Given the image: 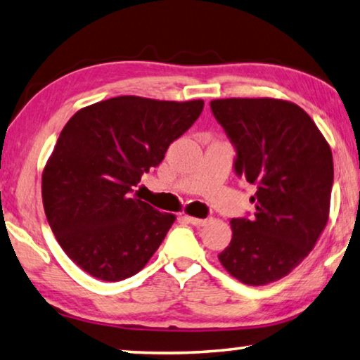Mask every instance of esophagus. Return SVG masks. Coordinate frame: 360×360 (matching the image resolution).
<instances>
[{"label":"esophagus","mask_w":360,"mask_h":360,"mask_svg":"<svg viewBox=\"0 0 360 360\" xmlns=\"http://www.w3.org/2000/svg\"><path fill=\"white\" fill-rule=\"evenodd\" d=\"M187 223L194 224V226H205L208 223V219H203V218H195V217H186Z\"/></svg>","instance_id":"1"}]
</instances>
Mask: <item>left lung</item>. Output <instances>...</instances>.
I'll list each match as a JSON object with an SVG mask.
<instances>
[{
  "mask_svg": "<svg viewBox=\"0 0 360 360\" xmlns=\"http://www.w3.org/2000/svg\"><path fill=\"white\" fill-rule=\"evenodd\" d=\"M210 106L238 150L236 173L257 186L254 218L231 219L233 239L218 260L240 283L264 286L289 275L323 233L333 155L292 101L218 98Z\"/></svg>",
  "mask_w": 360,
  "mask_h": 360,
  "instance_id": "left-lung-1",
  "label": "left lung"
}]
</instances>
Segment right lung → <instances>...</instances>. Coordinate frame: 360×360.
I'll return each mask as SVG.
<instances>
[{
    "label": "right lung",
    "mask_w": 360,
    "mask_h": 360,
    "mask_svg": "<svg viewBox=\"0 0 360 360\" xmlns=\"http://www.w3.org/2000/svg\"><path fill=\"white\" fill-rule=\"evenodd\" d=\"M202 110L203 100L124 95L85 106L63 127L43 168V208L61 249L85 273L121 281L152 259L176 217L132 189Z\"/></svg>",
    "instance_id": "right-lung-1"
}]
</instances>
